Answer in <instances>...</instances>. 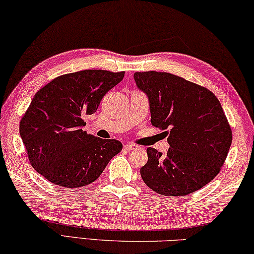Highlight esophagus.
<instances>
[{
	"mask_svg": "<svg viewBox=\"0 0 254 254\" xmlns=\"http://www.w3.org/2000/svg\"><path fill=\"white\" fill-rule=\"evenodd\" d=\"M124 147H125V149H126V151L129 152V151H132V149H135L137 146L135 144H126Z\"/></svg>",
	"mask_w": 254,
	"mask_h": 254,
	"instance_id": "esophagus-1",
	"label": "esophagus"
}]
</instances>
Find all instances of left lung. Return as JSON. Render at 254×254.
<instances>
[{"instance_id":"8db88e82","label":"left lung","mask_w":254,"mask_h":254,"mask_svg":"<svg viewBox=\"0 0 254 254\" xmlns=\"http://www.w3.org/2000/svg\"><path fill=\"white\" fill-rule=\"evenodd\" d=\"M138 89L147 94L153 126L168 136L162 154L147 148L140 176L162 196L179 197L208 185L221 171L232 144V129L221 102L205 86L165 72H136Z\"/></svg>"}]
</instances>
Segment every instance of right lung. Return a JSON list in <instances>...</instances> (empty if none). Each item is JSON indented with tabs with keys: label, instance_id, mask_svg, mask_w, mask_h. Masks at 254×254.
I'll use <instances>...</instances> for the list:
<instances>
[{
	"label": "right lung",
	"instance_id": "1",
	"mask_svg": "<svg viewBox=\"0 0 254 254\" xmlns=\"http://www.w3.org/2000/svg\"><path fill=\"white\" fill-rule=\"evenodd\" d=\"M125 72L84 69L57 76L35 94L19 130L29 162L52 184L81 188L97 180L123 149L117 139H102L82 129L103 95Z\"/></svg>",
	"mask_w": 254,
	"mask_h": 254
}]
</instances>
